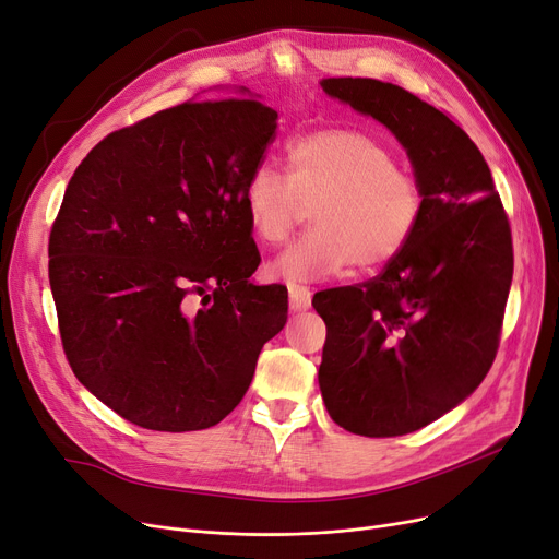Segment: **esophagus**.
Wrapping results in <instances>:
<instances>
[{
    "instance_id": "obj_1",
    "label": "esophagus",
    "mask_w": 559,
    "mask_h": 559,
    "mask_svg": "<svg viewBox=\"0 0 559 559\" xmlns=\"http://www.w3.org/2000/svg\"><path fill=\"white\" fill-rule=\"evenodd\" d=\"M288 300H290V309H294V311L307 309L311 305L309 288L298 284V282H288Z\"/></svg>"
}]
</instances>
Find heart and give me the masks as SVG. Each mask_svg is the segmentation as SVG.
Wrapping results in <instances>:
<instances>
[{
    "instance_id": "obj_1",
    "label": "heart",
    "mask_w": 559,
    "mask_h": 559,
    "mask_svg": "<svg viewBox=\"0 0 559 559\" xmlns=\"http://www.w3.org/2000/svg\"><path fill=\"white\" fill-rule=\"evenodd\" d=\"M286 177L257 168L243 211L257 241L280 246L311 206V227L273 273L290 282L376 273L412 243L425 211L420 179L380 141L355 129H318L284 150Z\"/></svg>"
}]
</instances>
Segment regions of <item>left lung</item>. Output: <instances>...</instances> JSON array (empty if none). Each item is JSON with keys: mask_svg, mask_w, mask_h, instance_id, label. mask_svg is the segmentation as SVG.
Returning <instances> with one entry per match:
<instances>
[{"mask_svg": "<svg viewBox=\"0 0 559 559\" xmlns=\"http://www.w3.org/2000/svg\"><path fill=\"white\" fill-rule=\"evenodd\" d=\"M321 86L393 131L425 191L401 257L311 302L328 325L318 384L332 420L361 437H401L457 407L489 373L514 273L512 229L485 156L453 116L378 79Z\"/></svg>", "mask_w": 559, "mask_h": 559, "instance_id": "1", "label": "left lung"}]
</instances>
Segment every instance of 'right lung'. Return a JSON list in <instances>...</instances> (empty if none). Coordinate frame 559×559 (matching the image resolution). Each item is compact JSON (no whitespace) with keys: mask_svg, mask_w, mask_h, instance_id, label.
Returning <instances> with one entry per match:
<instances>
[{"mask_svg":"<svg viewBox=\"0 0 559 559\" xmlns=\"http://www.w3.org/2000/svg\"><path fill=\"white\" fill-rule=\"evenodd\" d=\"M257 99L183 102L102 139L49 231V284L76 380L124 420L206 430L252 382L286 323L243 189L275 139Z\"/></svg>","mask_w":559,"mask_h":559,"instance_id":"add662e5","label":"right lung"}]
</instances>
